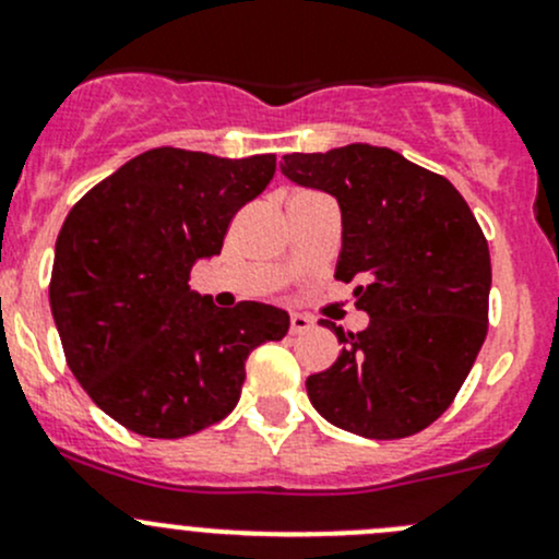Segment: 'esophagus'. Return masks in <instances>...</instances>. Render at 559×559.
<instances>
[{
  "label": "esophagus",
  "mask_w": 559,
  "mask_h": 559,
  "mask_svg": "<svg viewBox=\"0 0 559 559\" xmlns=\"http://www.w3.org/2000/svg\"><path fill=\"white\" fill-rule=\"evenodd\" d=\"M311 324H313V321L308 319V316H302V313H292L289 316V332H292V335H300V332L311 330Z\"/></svg>",
  "instance_id": "obj_1"
}]
</instances>
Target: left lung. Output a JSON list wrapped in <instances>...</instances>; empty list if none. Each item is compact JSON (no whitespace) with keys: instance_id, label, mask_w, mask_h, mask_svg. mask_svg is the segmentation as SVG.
I'll use <instances>...</instances> for the list:
<instances>
[{"instance_id":"obj_1","label":"left lung","mask_w":559,"mask_h":559,"mask_svg":"<svg viewBox=\"0 0 559 559\" xmlns=\"http://www.w3.org/2000/svg\"><path fill=\"white\" fill-rule=\"evenodd\" d=\"M281 173L341 205L335 278L357 281L362 332L332 321L341 354L308 376V397L330 425L362 438H408L452 405L487 337L489 246L443 175L392 148L352 143L286 154Z\"/></svg>"}]
</instances>
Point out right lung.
Returning <instances> with one entry per match:
<instances>
[{
    "label": "right lung",
    "mask_w": 559,
    "mask_h": 559,
    "mask_svg": "<svg viewBox=\"0 0 559 559\" xmlns=\"http://www.w3.org/2000/svg\"><path fill=\"white\" fill-rule=\"evenodd\" d=\"M273 175V154L154 148L64 218L50 311L78 384L127 430L183 438L222 421L240 400L248 354L289 332L281 308H216L189 289L194 262L222 253L233 216Z\"/></svg>",
    "instance_id": "1"
}]
</instances>
